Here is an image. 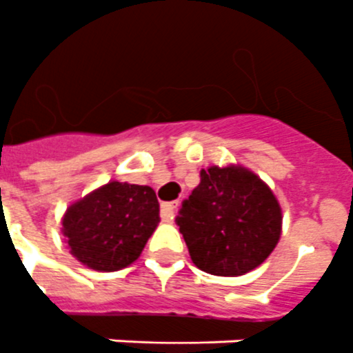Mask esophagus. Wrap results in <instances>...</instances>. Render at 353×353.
Wrapping results in <instances>:
<instances>
[{
    "mask_svg": "<svg viewBox=\"0 0 353 353\" xmlns=\"http://www.w3.org/2000/svg\"><path fill=\"white\" fill-rule=\"evenodd\" d=\"M176 208H179V200H174V202H163L162 208H160V216H162V221H173L174 215H176Z\"/></svg>",
    "mask_w": 353,
    "mask_h": 353,
    "instance_id": "esophagus-1",
    "label": "esophagus"
}]
</instances>
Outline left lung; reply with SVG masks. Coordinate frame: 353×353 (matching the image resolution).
I'll use <instances>...</instances> for the list:
<instances>
[{"label":"left lung","instance_id":"obj_1","mask_svg":"<svg viewBox=\"0 0 353 353\" xmlns=\"http://www.w3.org/2000/svg\"><path fill=\"white\" fill-rule=\"evenodd\" d=\"M176 224L202 272L239 277L266 261L281 239L283 211L273 191L241 165L202 169Z\"/></svg>","mask_w":353,"mask_h":353}]
</instances>
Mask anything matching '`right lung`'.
Wrapping results in <instances>:
<instances>
[{"label":"right lung","mask_w":353,"mask_h":353,"mask_svg":"<svg viewBox=\"0 0 353 353\" xmlns=\"http://www.w3.org/2000/svg\"><path fill=\"white\" fill-rule=\"evenodd\" d=\"M149 185L109 182L65 211L61 221L70 253L97 272L128 268L142 253L160 222Z\"/></svg>","instance_id":"obj_1"}]
</instances>
